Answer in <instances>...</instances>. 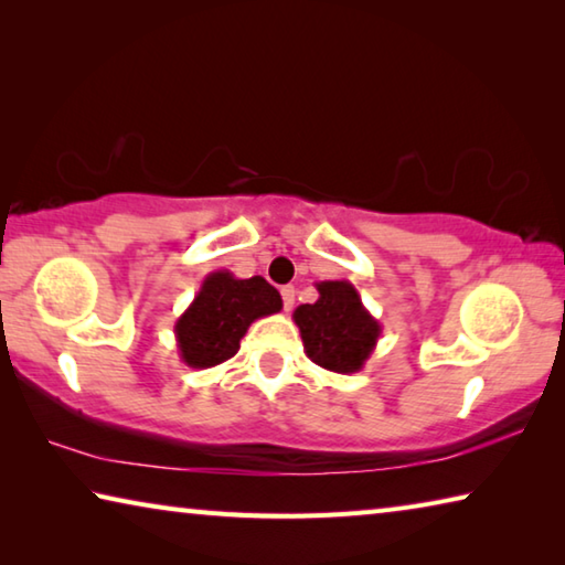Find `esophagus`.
Here are the masks:
<instances>
[{"label":"esophagus","mask_w":565,"mask_h":565,"mask_svg":"<svg viewBox=\"0 0 565 565\" xmlns=\"http://www.w3.org/2000/svg\"><path fill=\"white\" fill-rule=\"evenodd\" d=\"M294 296H296V289H294V286H284V289H281V299H284V309H286V311H291V306H294Z\"/></svg>","instance_id":"esophagus-1"}]
</instances>
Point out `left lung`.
<instances>
[{
  "mask_svg": "<svg viewBox=\"0 0 565 565\" xmlns=\"http://www.w3.org/2000/svg\"><path fill=\"white\" fill-rule=\"evenodd\" d=\"M317 291V301L294 311L306 356L333 374H356L376 349L381 323L351 281H319Z\"/></svg>",
  "mask_w": 565,
  "mask_h": 565,
  "instance_id": "obj_1",
  "label": "left lung"
}]
</instances>
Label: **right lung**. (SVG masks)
I'll return each mask as SVG.
<instances>
[{
  "mask_svg": "<svg viewBox=\"0 0 565 565\" xmlns=\"http://www.w3.org/2000/svg\"><path fill=\"white\" fill-rule=\"evenodd\" d=\"M281 294L264 279H236L232 271H212L174 323L179 359L189 369H212L232 359L256 319L281 311Z\"/></svg>",
  "mask_w": 565,
  "mask_h": 565,
  "instance_id": "add662e5",
  "label": "right lung"
}]
</instances>
